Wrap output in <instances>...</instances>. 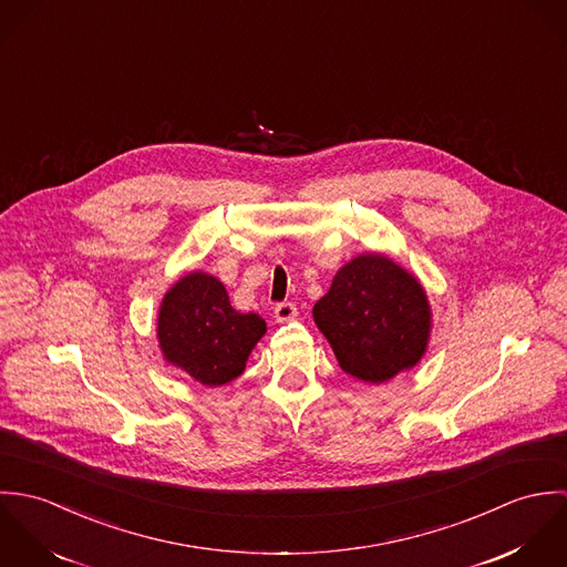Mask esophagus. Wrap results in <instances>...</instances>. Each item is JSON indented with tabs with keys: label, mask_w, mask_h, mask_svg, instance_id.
<instances>
[{
	"label": "esophagus",
	"mask_w": 567,
	"mask_h": 567,
	"mask_svg": "<svg viewBox=\"0 0 567 567\" xmlns=\"http://www.w3.org/2000/svg\"><path fill=\"white\" fill-rule=\"evenodd\" d=\"M295 317H297V306L295 303H277L275 306V321L277 323L295 321Z\"/></svg>",
	"instance_id": "34e87169"
}]
</instances>
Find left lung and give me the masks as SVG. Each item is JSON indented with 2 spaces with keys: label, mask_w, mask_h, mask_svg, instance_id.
I'll return each mask as SVG.
<instances>
[{
  "label": "left lung",
  "mask_w": 567,
  "mask_h": 567,
  "mask_svg": "<svg viewBox=\"0 0 567 567\" xmlns=\"http://www.w3.org/2000/svg\"><path fill=\"white\" fill-rule=\"evenodd\" d=\"M315 323L344 373L382 384L423 358L432 312L414 275L386 255L367 252L336 272L315 306Z\"/></svg>",
  "instance_id": "obj_1"
}]
</instances>
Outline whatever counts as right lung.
Instances as JSON below:
<instances>
[{
    "label": "right lung",
    "mask_w": 567,
    "mask_h": 567,
    "mask_svg": "<svg viewBox=\"0 0 567 567\" xmlns=\"http://www.w3.org/2000/svg\"><path fill=\"white\" fill-rule=\"evenodd\" d=\"M264 333V319L234 310L225 286L207 272L181 277L163 297L157 321L163 358L205 386L243 375Z\"/></svg>",
    "instance_id": "add662e5"
}]
</instances>
